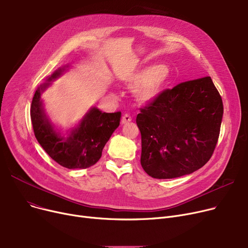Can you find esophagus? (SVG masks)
Returning <instances> with one entry per match:
<instances>
[{
    "label": "esophagus",
    "instance_id": "esophagus-1",
    "mask_svg": "<svg viewBox=\"0 0 248 248\" xmlns=\"http://www.w3.org/2000/svg\"><path fill=\"white\" fill-rule=\"evenodd\" d=\"M129 122H132V116L129 115V114H127V113L124 114L123 115V119H122V124H127Z\"/></svg>",
    "mask_w": 248,
    "mask_h": 248
}]
</instances>
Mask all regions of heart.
Wrapping results in <instances>:
<instances>
[{
	"instance_id": "b5f03b06",
	"label": "heart",
	"mask_w": 248,
	"mask_h": 248,
	"mask_svg": "<svg viewBox=\"0 0 248 248\" xmlns=\"http://www.w3.org/2000/svg\"><path fill=\"white\" fill-rule=\"evenodd\" d=\"M171 71L167 65L149 66L138 70L127 78L129 86H137L135 95L141 102H149L157 97L166 86Z\"/></svg>"
}]
</instances>
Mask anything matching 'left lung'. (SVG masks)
Returning <instances> with one entry per match:
<instances>
[{
  "instance_id": "left-lung-1",
  "label": "left lung",
  "mask_w": 248,
  "mask_h": 248,
  "mask_svg": "<svg viewBox=\"0 0 248 248\" xmlns=\"http://www.w3.org/2000/svg\"><path fill=\"white\" fill-rule=\"evenodd\" d=\"M140 110V164L149 176L178 178L210 160L223 116L222 98L210 76L165 89Z\"/></svg>"
}]
</instances>
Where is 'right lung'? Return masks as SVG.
I'll list each match as a JSON object with an SVG mask.
<instances>
[{
  "label": "right lung",
  "mask_w": 248,
  "mask_h": 248,
  "mask_svg": "<svg viewBox=\"0 0 248 248\" xmlns=\"http://www.w3.org/2000/svg\"><path fill=\"white\" fill-rule=\"evenodd\" d=\"M58 69L48 81L55 79L62 73ZM50 83L38 87L33 96L30 115L34 135L44 151L56 163L67 169H86L93 166L101 157L102 150L111 137L115 128L120 125L121 111L101 112L93 108L68 138L57 134L44 113L41 93Z\"/></svg>",
  "instance_id": "1"
}]
</instances>
